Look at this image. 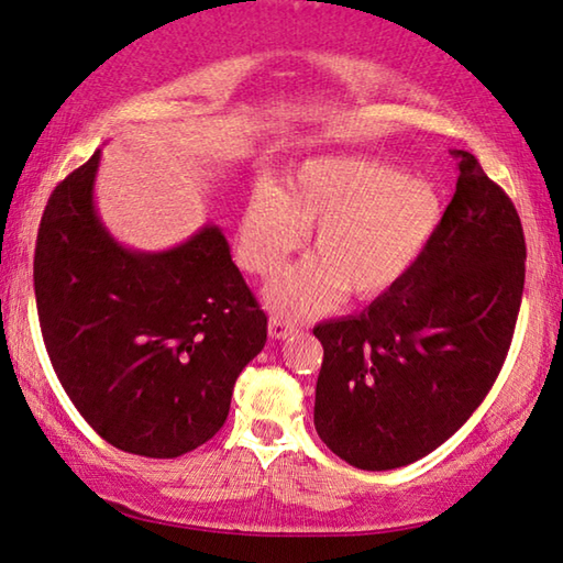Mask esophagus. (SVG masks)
Here are the masks:
<instances>
[{"label":"esophagus","instance_id":"obj_1","mask_svg":"<svg viewBox=\"0 0 563 563\" xmlns=\"http://www.w3.org/2000/svg\"><path fill=\"white\" fill-rule=\"evenodd\" d=\"M297 332V324L287 317H272L269 319V336L272 340H287L289 334Z\"/></svg>","mask_w":563,"mask_h":563}]
</instances>
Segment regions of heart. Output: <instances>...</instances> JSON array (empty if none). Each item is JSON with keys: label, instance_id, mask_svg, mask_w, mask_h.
Here are the masks:
<instances>
[{"label": "heart", "instance_id": "heart-1", "mask_svg": "<svg viewBox=\"0 0 563 563\" xmlns=\"http://www.w3.org/2000/svg\"><path fill=\"white\" fill-rule=\"evenodd\" d=\"M443 219V198L428 178L367 155L311 158L287 178V191L258 180L239 221V262L256 276L282 272L314 231V256L276 279L266 297L287 314H314L342 291L369 299L410 272Z\"/></svg>", "mask_w": 563, "mask_h": 563}]
</instances>
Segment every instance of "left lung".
<instances>
[{
	"mask_svg": "<svg viewBox=\"0 0 563 563\" xmlns=\"http://www.w3.org/2000/svg\"><path fill=\"white\" fill-rule=\"evenodd\" d=\"M453 155V201L410 272L357 317L314 327L324 347L314 428L354 468H402L443 445L486 400L511 347L521 219L475 155Z\"/></svg>",
	"mask_w": 563,
	"mask_h": 563,
	"instance_id": "1",
	"label": "left lung"
}]
</instances>
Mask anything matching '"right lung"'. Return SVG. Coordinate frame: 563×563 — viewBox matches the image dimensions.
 Wrapping results in <instances>:
<instances>
[{
    "mask_svg": "<svg viewBox=\"0 0 563 563\" xmlns=\"http://www.w3.org/2000/svg\"><path fill=\"white\" fill-rule=\"evenodd\" d=\"M100 151L59 180L34 246L42 340L77 412L102 440L178 457L227 422L264 350L266 314L219 227L161 254L123 249L92 203Z\"/></svg>",
    "mask_w": 563,
    "mask_h": 563,
    "instance_id": "1",
    "label": "right lung"
}]
</instances>
